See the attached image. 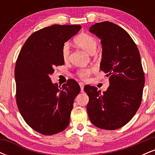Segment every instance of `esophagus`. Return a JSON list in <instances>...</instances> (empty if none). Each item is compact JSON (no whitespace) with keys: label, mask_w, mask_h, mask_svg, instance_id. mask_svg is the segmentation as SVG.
I'll list each match as a JSON object with an SVG mask.
<instances>
[{"label":"esophagus","mask_w":155,"mask_h":155,"mask_svg":"<svg viewBox=\"0 0 155 155\" xmlns=\"http://www.w3.org/2000/svg\"><path fill=\"white\" fill-rule=\"evenodd\" d=\"M80 87H81V92H84V84L82 82H79Z\"/></svg>","instance_id":"1"}]
</instances>
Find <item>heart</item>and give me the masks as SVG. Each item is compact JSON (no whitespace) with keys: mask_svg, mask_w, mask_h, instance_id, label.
<instances>
[{"mask_svg":"<svg viewBox=\"0 0 155 155\" xmlns=\"http://www.w3.org/2000/svg\"><path fill=\"white\" fill-rule=\"evenodd\" d=\"M75 42L79 47H80L84 50L86 51L89 54H94L97 49V38L93 35L87 34V33H81L76 36L75 38ZM71 45L68 42H65L63 44L62 47V57L64 60H67L70 54ZM91 72L90 68H81L78 71V74L82 79H86L89 74Z\"/></svg>","mask_w":155,"mask_h":155,"instance_id":"b5f03b06","label":"heart"}]
</instances>
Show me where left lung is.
<instances>
[{
	"label": "left lung",
	"mask_w": 155,
	"mask_h": 155,
	"mask_svg": "<svg viewBox=\"0 0 155 155\" xmlns=\"http://www.w3.org/2000/svg\"><path fill=\"white\" fill-rule=\"evenodd\" d=\"M89 31L101 40L100 69L107 74L110 84L103 92L95 87H84L90 98L89 118L99 128H120L136 114L141 103L145 79L139 51L130 35L116 24L95 23Z\"/></svg>",
	"instance_id": "obj_1"
}]
</instances>
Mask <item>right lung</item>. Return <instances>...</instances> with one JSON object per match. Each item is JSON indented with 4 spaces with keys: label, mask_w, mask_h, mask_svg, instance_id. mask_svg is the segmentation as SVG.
Listing matches in <instances>:
<instances>
[{
    "label": "right lung",
    "mask_w": 155,
    "mask_h": 155,
    "mask_svg": "<svg viewBox=\"0 0 155 155\" xmlns=\"http://www.w3.org/2000/svg\"><path fill=\"white\" fill-rule=\"evenodd\" d=\"M80 25H53L35 32L21 49L15 76L17 104L26 123L46 136L56 134L68 126L71 111L80 87L69 79L60 87L50 75L63 65V44L75 35Z\"/></svg>",
    "instance_id": "right-lung-1"
}]
</instances>
